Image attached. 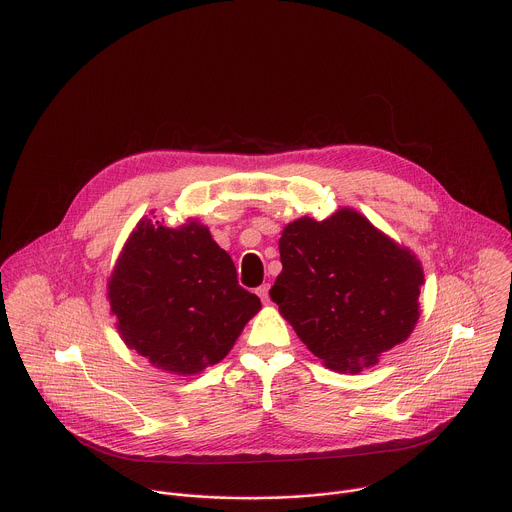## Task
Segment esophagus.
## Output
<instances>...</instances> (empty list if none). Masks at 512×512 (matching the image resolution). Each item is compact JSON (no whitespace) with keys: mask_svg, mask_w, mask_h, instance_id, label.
<instances>
[{"mask_svg":"<svg viewBox=\"0 0 512 512\" xmlns=\"http://www.w3.org/2000/svg\"><path fill=\"white\" fill-rule=\"evenodd\" d=\"M268 290H270V286H268V284H262V286L256 290V294L262 298V302H264V304H270V296H268Z\"/></svg>","mask_w":512,"mask_h":512,"instance_id":"obj_1","label":"esophagus"}]
</instances>
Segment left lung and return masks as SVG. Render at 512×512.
<instances>
[{
	"mask_svg": "<svg viewBox=\"0 0 512 512\" xmlns=\"http://www.w3.org/2000/svg\"><path fill=\"white\" fill-rule=\"evenodd\" d=\"M270 298L298 338L336 372H362L404 342L420 316L416 254L352 208L284 226Z\"/></svg>",
	"mask_w": 512,
	"mask_h": 512,
	"instance_id": "left-lung-1",
	"label": "left lung"
}]
</instances>
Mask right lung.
<instances>
[{"label":"right lung","instance_id":"1","mask_svg":"<svg viewBox=\"0 0 512 512\" xmlns=\"http://www.w3.org/2000/svg\"><path fill=\"white\" fill-rule=\"evenodd\" d=\"M108 300L124 344L178 376L226 358L262 308L196 218L178 228L142 218L108 278Z\"/></svg>","mask_w":512,"mask_h":512}]
</instances>
